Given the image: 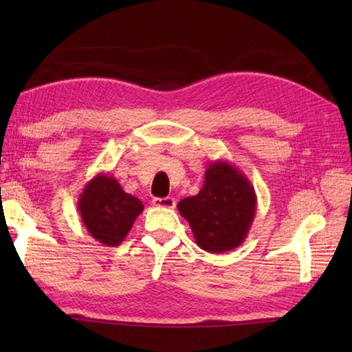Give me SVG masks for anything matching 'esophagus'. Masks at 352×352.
Returning <instances> with one entry per match:
<instances>
[{
	"mask_svg": "<svg viewBox=\"0 0 352 352\" xmlns=\"http://www.w3.org/2000/svg\"><path fill=\"white\" fill-rule=\"evenodd\" d=\"M154 207H162V208H174L175 207V199L172 197L166 198H154L153 199Z\"/></svg>",
	"mask_w": 352,
	"mask_h": 352,
	"instance_id": "obj_1",
	"label": "esophagus"
}]
</instances>
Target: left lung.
<instances>
[{
	"label": "left lung",
	"instance_id": "left-lung-1",
	"mask_svg": "<svg viewBox=\"0 0 352 352\" xmlns=\"http://www.w3.org/2000/svg\"><path fill=\"white\" fill-rule=\"evenodd\" d=\"M177 207L199 248L221 254L245 242L256 216L257 195L242 170L227 160H216L207 166L201 190Z\"/></svg>",
	"mask_w": 352,
	"mask_h": 352
}]
</instances>
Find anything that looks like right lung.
<instances>
[{
    "label": "right lung",
    "instance_id": "1",
    "mask_svg": "<svg viewBox=\"0 0 352 352\" xmlns=\"http://www.w3.org/2000/svg\"><path fill=\"white\" fill-rule=\"evenodd\" d=\"M77 210L95 241L106 246H118L144 212V204L126 193L115 177L100 172L80 193Z\"/></svg>",
    "mask_w": 352,
    "mask_h": 352
}]
</instances>
